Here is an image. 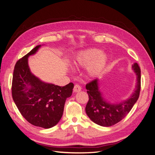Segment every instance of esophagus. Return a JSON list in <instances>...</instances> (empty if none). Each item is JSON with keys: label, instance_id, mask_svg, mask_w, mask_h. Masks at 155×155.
<instances>
[{"label": "esophagus", "instance_id": "obj_1", "mask_svg": "<svg viewBox=\"0 0 155 155\" xmlns=\"http://www.w3.org/2000/svg\"><path fill=\"white\" fill-rule=\"evenodd\" d=\"M73 90H74V92H78L79 91H81V86H79V85H78V84H76V85L74 86Z\"/></svg>", "mask_w": 155, "mask_h": 155}]
</instances>
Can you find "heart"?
<instances>
[{"label":"heart","instance_id":"obj_1","mask_svg":"<svg viewBox=\"0 0 155 155\" xmlns=\"http://www.w3.org/2000/svg\"><path fill=\"white\" fill-rule=\"evenodd\" d=\"M107 63V56L97 49L91 48L79 52L74 60L77 67H87V72L91 76H96L104 71Z\"/></svg>","mask_w":155,"mask_h":155}]
</instances>
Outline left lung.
Returning <instances> with one entry per match:
<instances>
[{
  "label": "left lung",
  "instance_id": "8db88e82",
  "mask_svg": "<svg viewBox=\"0 0 155 155\" xmlns=\"http://www.w3.org/2000/svg\"><path fill=\"white\" fill-rule=\"evenodd\" d=\"M133 69L137 76V84L134 93L128 100L118 104H110L105 101L99 91L97 79L86 85L88 101L85 107L87 116L95 124L110 127L124 119L137 101L141 88V70L138 64H133Z\"/></svg>",
  "mask_w": 155,
  "mask_h": 155
}]
</instances>
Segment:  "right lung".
Listing matches in <instances>:
<instances>
[{"instance_id":"1","label":"right lung","mask_w":155,"mask_h":155,"mask_svg":"<svg viewBox=\"0 0 155 155\" xmlns=\"http://www.w3.org/2000/svg\"><path fill=\"white\" fill-rule=\"evenodd\" d=\"M40 47L41 45L35 46L17 61L13 70L12 94L18 110L30 124L49 129L61 118L64 103L72 95L74 84L60 87L46 83L31 74L28 58Z\"/></svg>"}]
</instances>
